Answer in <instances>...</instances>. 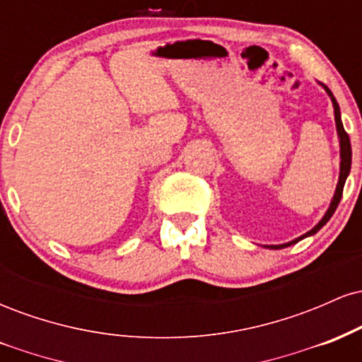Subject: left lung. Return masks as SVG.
<instances>
[{"instance_id": "obj_1", "label": "left lung", "mask_w": 362, "mask_h": 362, "mask_svg": "<svg viewBox=\"0 0 362 362\" xmlns=\"http://www.w3.org/2000/svg\"><path fill=\"white\" fill-rule=\"evenodd\" d=\"M323 90L327 91V95L330 97L332 100V105H334V115H335V127H337V136H339V146H340V172H339V182H337V187H335V194L334 197H332L330 201V206H328L327 213L323 214V218L320 219V221L315 224L313 228H311L310 231H306L305 235L298 236V238L291 240L288 243H282V245H265V248H271V250H279V248H286L289 247V245H294L298 242H301L303 238H306V236H311L315 233H318L320 230H322L323 226L328 223V219L332 218L335 213V209H337L340 199H342V190H344V185H346V180L349 177V173H351V161H352V149H351V139H349L346 129L342 126V119H340V107L337 100H335L334 93H332L330 90L327 88L325 85H322Z\"/></svg>"}]
</instances>
